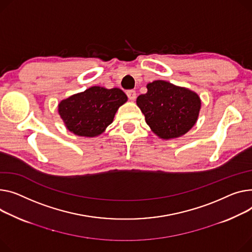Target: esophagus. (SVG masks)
<instances>
[{"mask_svg": "<svg viewBox=\"0 0 252 252\" xmlns=\"http://www.w3.org/2000/svg\"><path fill=\"white\" fill-rule=\"evenodd\" d=\"M126 95H127V97H128V99L129 100H135L136 99V97H137V94H136V91L135 90H128V91H126Z\"/></svg>", "mask_w": 252, "mask_h": 252, "instance_id": "obj_1", "label": "esophagus"}]
</instances>
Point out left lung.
<instances>
[{"label": "left lung", "instance_id": "obj_1", "mask_svg": "<svg viewBox=\"0 0 252 252\" xmlns=\"http://www.w3.org/2000/svg\"><path fill=\"white\" fill-rule=\"evenodd\" d=\"M147 89L137 98V105L157 137L177 139L192 128L202 107L197 93L163 80L148 83Z\"/></svg>", "mask_w": 252, "mask_h": 252}]
</instances>
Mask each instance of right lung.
<instances>
[{
  "label": "right lung",
  "mask_w": 252,
  "mask_h": 252,
  "mask_svg": "<svg viewBox=\"0 0 252 252\" xmlns=\"http://www.w3.org/2000/svg\"><path fill=\"white\" fill-rule=\"evenodd\" d=\"M126 101L127 96L119 88L93 86L63 99L58 110L66 129L79 137L93 138L105 131Z\"/></svg>",
  "instance_id": "obj_1"
}]
</instances>
